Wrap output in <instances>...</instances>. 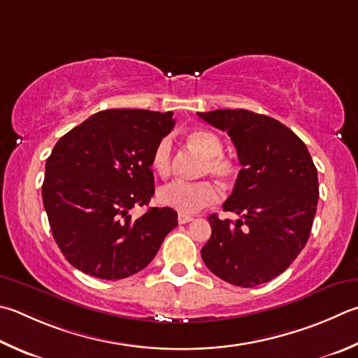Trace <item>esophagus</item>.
Instances as JSON below:
<instances>
[{
    "instance_id": "esophagus-1",
    "label": "esophagus",
    "mask_w": 358,
    "mask_h": 358,
    "mask_svg": "<svg viewBox=\"0 0 358 358\" xmlns=\"http://www.w3.org/2000/svg\"><path fill=\"white\" fill-rule=\"evenodd\" d=\"M194 217L192 216H189V214H178V222L180 224H187V222H191Z\"/></svg>"
}]
</instances>
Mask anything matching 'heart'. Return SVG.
Wrapping results in <instances>:
<instances>
[{
    "label": "heart",
    "mask_w": 358,
    "mask_h": 358,
    "mask_svg": "<svg viewBox=\"0 0 358 358\" xmlns=\"http://www.w3.org/2000/svg\"><path fill=\"white\" fill-rule=\"evenodd\" d=\"M187 141L205 157L203 173H211L220 181H230L235 177L236 166L222 155L224 144L217 134L206 129H196L189 133ZM171 162L172 142L169 138H162L153 148L150 166L159 177H166L171 172ZM157 199L162 206L172 208L181 214H192L217 201L219 191L210 181H196V183L172 181L159 187Z\"/></svg>",
    "instance_id": "b5f03b06"
}]
</instances>
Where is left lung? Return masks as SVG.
Returning <instances> with one entry per match:
<instances>
[{"instance_id":"obj_1","label":"left lung","mask_w":358,"mask_h":358,"mask_svg":"<svg viewBox=\"0 0 358 358\" xmlns=\"http://www.w3.org/2000/svg\"><path fill=\"white\" fill-rule=\"evenodd\" d=\"M230 136L239 164L224 211L239 214L235 224L211 214V238L201 258L214 275L243 288L272 280L307 244L316 214L320 185L307 145L272 117L247 109L197 113Z\"/></svg>"}]
</instances>
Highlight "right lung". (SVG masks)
<instances>
[{"instance_id":"add662e5","label":"right lung","mask_w":358,"mask_h":358,"mask_svg":"<svg viewBox=\"0 0 358 358\" xmlns=\"http://www.w3.org/2000/svg\"><path fill=\"white\" fill-rule=\"evenodd\" d=\"M173 113L106 109L70 129L45 164L43 206L67 262L103 280H120L145 268L177 227L172 208L148 205L155 194L150 158L172 131Z\"/></svg>"}]
</instances>
